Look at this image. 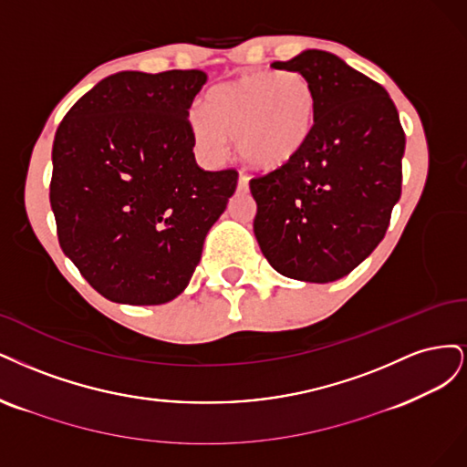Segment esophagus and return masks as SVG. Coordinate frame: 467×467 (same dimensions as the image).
<instances>
[{
	"label": "esophagus",
	"instance_id": "34e87169",
	"mask_svg": "<svg viewBox=\"0 0 467 467\" xmlns=\"http://www.w3.org/2000/svg\"><path fill=\"white\" fill-rule=\"evenodd\" d=\"M248 174L246 172H240L238 174V190L240 192H248Z\"/></svg>",
	"mask_w": 467,
	"mask_h": 467
}]
</instances>
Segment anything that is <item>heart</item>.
<instances>
[{
	"label": "heart",
	"mask_w": 467,
	"mask_h": 467,
	"mask_svg": "<svg viewBox=\"0 0 467 467\" xmlns=\"http://www.w3.org/2000/svg\"><path fill=\"white\" fill-rule=\"evenodd\" d=\"M204 109L190 112L195 141L209 157H224L238 140L243 157L258 169H277L310 138L316 95L296 71H255L207 95Z\"/></svg>",
	"instance_id": "obj_1"
}]
</instances>
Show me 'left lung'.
Segmentation results:
<instances>
[{
    "label": "left lung",
    "instance_id": "obj_1",
    "mask_svg": "<svg viewBox=\"0 0 467 467\" xmlns=\"http://www.w3.org/2000/svg\"><path fill=\"white\" fill-rule=\"evenodd\" d=\"M274 67L305 75L316 119L293 159L250 180L254 234L281 275L329 283L384 238L401 195L405 133L386 88L337 56L306 50Z\"/></svg>",
    "mask_w": 467,
    "mask_h": 467
}]
</instances>
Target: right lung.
Masks as SVG:
<instances>
[{"label": "right lung", "instance_id": "right-lung-1", "mask_svg": "<svg viewBox=\"0 0 467 467\" xmlns=\"http://www.w3.org/2000/svg\"><path fill=\"white\" fill-rule=\"evenodd\" d=\"M207 73L119 71L73 104L52 147L57 243L104 298L162 305L186 289L236 190L203 171L188 119Z\"/></svg>", "mask_w": 467, "mask_h": 467}]
</instances>
